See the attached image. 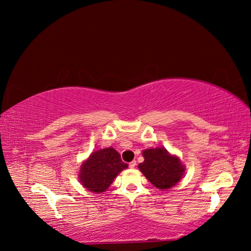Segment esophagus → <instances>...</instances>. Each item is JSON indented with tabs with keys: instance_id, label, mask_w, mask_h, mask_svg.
<instances>
[{
	"instance_id": "34e87169",
	"label": "esophagus",
	"mask_w": 251,
	"mask_h": 251,
	"mask_svg": "<svg viewBox=\"0 0 251 251\" xmlns=\"http://www.w3.org/2000/svg\"><path fill=\"white\" fill-rule=\"evenodd\" d=\"M135 166H136V160L130 161V163H129V167H130V168H134Z\"/></svg>"
}]
</instances>
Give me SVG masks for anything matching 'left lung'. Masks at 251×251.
Returning a JSON list of instances; mask_svg holds the SVG:
<instances>
[{
	"instance_id": "1",
	"label": "left lung",
	"mask_w": 251,
	"mask_h": 251,
	"mask_svg": "<svg viewBox=\"0 0 251 251\" xmlns=\"http://www.w3.org/2000/svg\"><path fill=\"white\" fill-rule=\"evenodd\" d=\"M143 156L145 160L138 165L139 171L157 188H172L180 180L185 168L178 157L169 155L164 148L146 150Z\"/></svg>"
}]
</instances>
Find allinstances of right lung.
Returning <instances> with one entry per match:
<instances>
[{
	"mask_svg": "<svg viewBox=\"0 0 251 251\" xmlns=\"http://www.w3.org/2000/svg\"><path fill=\"white\" fill-rule=\"evenodd\" d=\"M121 155L112 147L93 152L82 165L79 179L85 188L93 193L105 192L112 184L114 178L123 169L127 168Z\"/></svg>",
	"mask_w": 251,
	"mask_h": 251,
	"instance_id": "obj_1",
	"label": "right lung"
}]
</instances>
